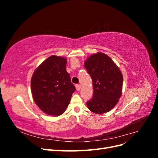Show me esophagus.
<instances>
[{"label":"esophagus","mask_w":158,"mask_h":158,"mask_svg":"<svg viewBox=\"0 0 158 158\" xmlns=\"http://www.w3.org/2000/svg\"><path fill=\"white\" fill-rule=\"evenodd\" d=\"M76 88L77 91H80V88H81V85L80 84H76Z\"/></svg>","instance_id":"1"}]
</instances>
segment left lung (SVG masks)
<instances>
[{
    "instance_id": "8db88e82",
    "label": "left lung",
    "mask_w": 158,
    "mask_h": 158,
    "mask_svg": "<svg viewBox=\"0 0 158 158\" xmlns=\"http://www.w3.org/2000/svg\"><path fill=\"white\" fill-rule=\"evenodd\" d=\"M84 67L93 82V97L86 103L88 109L97 114L109 112L116 106L122 94L123 77L120 69L103 52L89 56Z\"/></svg>"
}]
</instances>
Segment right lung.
<instances>
[{"mask_svg":"<svg viewBox=\"0 0 158 158\" xmlns=\"http://www.w3.org/2000/svg\"><path fill=\"white\" fill-rule=\"evenodd\" d=\"M66 58L52 55L35 69L31 80L33 98L42 111L59 116L68 107L76 88L66 72Z\"/></svg>","mask_w":158,"mask_h":158,"instance_id":"right-lung-1","label":"right lung"}]
</instances>
